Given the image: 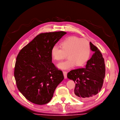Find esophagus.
<instances>
[{
	"instance_id": "34e87169",
	"label": "esophagus",
	"mask_w": 120,
	"mask_h": 120,
	"mask_svg": "<svg viewBox=\"0 0 120 120\" xmlns=\"http://www.w3.org/2000/svg\"><path fill=\"white\" fill-rule=\"evenodd\" d=\"M63 75H64V78L67 79V72L63 71Z\"/></svg>"
}]
</instances>
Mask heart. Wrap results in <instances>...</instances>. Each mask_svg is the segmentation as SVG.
<instances>
[{
  "label": "heart",
  "mask_w": 120,
  "mask_h": 120,
  "mask_svg": "<svg viewBox=\"0 0 120 120\" xmlns=\"http://www.w3.org/2000/svg\"><path fill=\"white\" fill-rule=\"evenodd\" d=\"M91 52L90 44L85 39L71 36L64 39L61 47L55 45L51 49V55L56 61H60L67 54L66 61L59 63L58 67L62 70H68L75 67L84 65L89 60Z\"/></svg>",
  "instance_id": "b5f03b06"
}]
</instances>
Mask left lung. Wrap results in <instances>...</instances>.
I'll list each match as a JSON object with an SVG mask.
<instances>
[{
    "instance_id": "1",
    "label": "left lung",
    "mask_w": 120,
    "mask_h": 120,
    "mask_svg": "<svg viewBox=\"0 0 120 120\" xmlns=\"http://www.w3.org/2000/svg\"><path fill=\"white\" fill-rule=\"evenodd\" d=\"M90 44L94 53L85 67L73 70L67 74V78L75 82V97L81 101L89 100L101 91L105 75L102 53L91 42Z\"/></svg>"
}]
</instances>
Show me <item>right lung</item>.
<instances>
[{
    "label": "right lung",
    "instance_id": "obj_1",
    "mask_svg": "<svg viewBox=\"0 0 120 120\" xmlns=\"http://www.w3.org/2000/svg\"><path fill=\"white\" fill-rule=\"evenodd\" d=\"M66 34L64 31L40 34L22 48L16 57L14 77L17 87L34 104L49 103L64 79L62 71L52 62L51 49Z\"/></svg>",
    "mask_w": 120,
    "mask_h": 120
}]
</instances>
